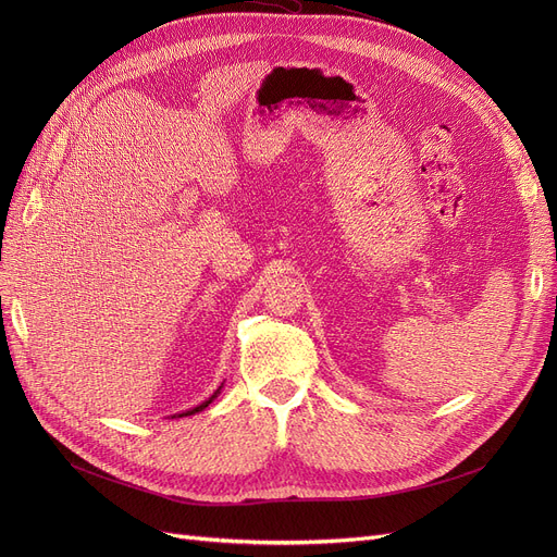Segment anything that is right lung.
<instances>
[{"label":"right lung","instance_id":"1","mask_svg":"<svg viewBox=\"0 0 557 557\" xmlns=\"http://www.w3.org/2000/svg\"><path fill=\"white\" fill-rule=\"evenodd\" d=\"M214 397H216V393H214V395H212V397H210V399H208V401H202V404H200V406H196V408H191V411H187V413H183V416H194V413H198V411H202V408H205V406H210V401H212V399H214Z\"/></svg>","mask_w":557,"mask_h":557}]
</instances>
